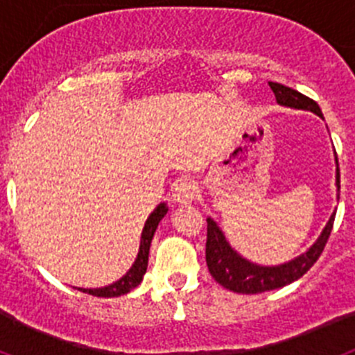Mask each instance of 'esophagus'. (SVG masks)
Segmentation results:
<instances>
[{"label": "esophagus", "mask_w": 355, "mask_h": 355, "mask_svg": "<svg viewBox=\"0 0 355 355\" xmlns=\"http://www.w3.org/2000/svg\"><path fill=\"white\" fill-rule=\"evenodd\" d=\"M172 197H174L175 202H180V205H190L193 199H196L197 193V187L196 183L188 180H181L175 183L174 190H172Z\"/></svg>", "instance_id": "1"}]
</instances>
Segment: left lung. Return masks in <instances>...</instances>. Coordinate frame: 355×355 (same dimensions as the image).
Listing matches in <instances>:
<instances>
[{
    "label": "left lung",
    "instance_id": "1",
    "mask_svg": "<svg viewBox=\"0 0 355 355\" xmlns=\"http://www.w3.org/2000/svg\"><path fill=\"white\" fill-rule=\"evenodd\" d=\"M270 89L274 90L275 99L281 106H288V108L297 110H307L313 112L318 117L322 115V110L316 105L313 99H309L304 94L297 92V90L284 87L281 83H274L270 81ZM336 187L340 192V167H338V156L336 158ZM340 199V196H338ZM334 216L336 211L332 213L329 218L327 225L324 227L318 240L313 243L309 249L304 254L297 256L291 261L283 263V265L275 266H263L250 263L249 259L241 258L240 254L229 245V241L225 240L222 229L216 225L213 218H208V240H206V263H208V270L211 277L216 283L222 284L227 290L234 291V293H263V291L277 290L286 284L293 283L297 279L302 277L309 268L316 263L320 258V254L324 252V247L327 243L329 236H331L332 224H334Z\"/></svg>",
    "mask_w": 355,
    "mask_h": 355
}]
</instances>
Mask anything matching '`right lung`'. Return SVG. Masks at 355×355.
<instances>
[{"instance_id": "right-lung-1", "label": "right lung", "mask_w": 355, "mask_h": 355, "mask_svg": "<svg viewBox=\"0 0 355 355\" xmlns=\"http://www.w3.org/2000/svg\"><path fill=\"white\" fill-rule=\"evenodd\" d=\"M168 208L165 202L156 206V209L149 215V218L146 220V225L142 229V238H140V249L139 254H137V259H135L133 266L126 272L124 277H121L119 281H115L114 284L105 288H78L83 293L94 295V297H121V295L130 293L131 290L139 286L142 283L144 274L147 270V261H149V249H150V241H153V236H155V231L158 227L159 220L163 216L167 215Z\"/></svg>"}]
</instances>
